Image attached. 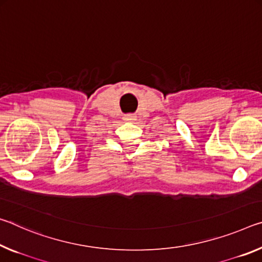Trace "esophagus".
<instances>
[{
  "label": "esophagus",
  "mask_w": 262,
  "mask_h": 262,
  "mask_svg": "<svg viewBox=\"0 0 262 262\" xmlns=\"http://www.w3.org/2000/svg\"><path fill=\"white\" fill-rule=\"evenodd\" d=\"M126 122H135L137 119V116L136 115H126L125 117H124Z\"/></svg>",
  "instance_id": "1"
}]
</instances>
